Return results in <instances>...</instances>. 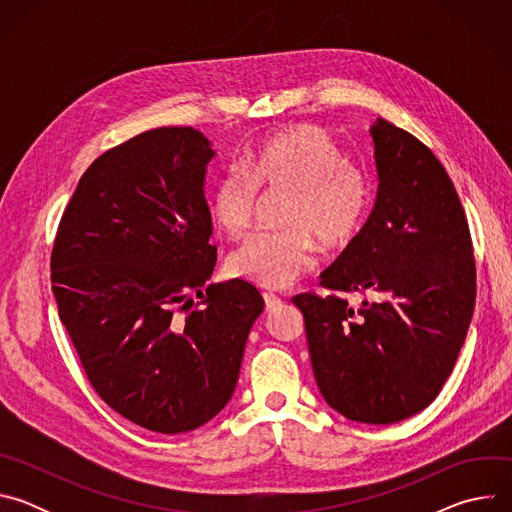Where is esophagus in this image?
<instances>
[{"label": "esophagus", "instance_id": "esophagus-1", "mask_svg": "<svg viewBox=\"0 0 512 512\" xmlns=\"http://www.w3.org/2000/svg\"><path fill=\"white\" fill-rule=\"evenodd\" d=\"M263 300H265V308L271 312V310H277V308H281V300L277 298V296H273V294H263Z\"/></svg>", "mask_w": 512, "mask_h": 512}]
</instances>
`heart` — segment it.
Segmentation results:
<instances>
[{
    "instance_id": "1",
    "label": "heart",
    "mask_w": 512,
    "mask_h": 512,
    "mask_svg": "<svg viewBox=\"0 0 512 512\" xmlns=\"http://www.w3.org/2000/svg\"><path fill=\"white\" fill-rule=\"evenodd\" d=\"M259 188L294 190L285 212L289 229L255 233L229 257V271L261 287L281 289L316 265L324 251L348 247L371 208L367 172L348 162L340 145L316 125L281 129L245 158V172L227 170L208 196L212 223L229 237L251 225Z\"/></svg>"
}]
</instances>
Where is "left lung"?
<instances>
[{
	"label": "left lung",
	"mask_w": 512,
	"mask_h": 512,
	"mask_svg": "<svg viewBox=\"0 0 512 512\" xmlns=\"http://www.w3.org/2000/svg\"><path fill=\"white\" fill-rule=\"evenodd\" d=\"M377 200L356 239L322 271L334 291H369L352 310L338 296L291 298L306 322L326 403L358 423L423 411L448 381L474 314L476 267L458 192L433 152L377 119Z\"/></svg>",
	"instance_id": "1"
}]
</instances>
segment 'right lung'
I'll use <instances>...</instances> for the list:
<instances>
[{"label":"right lung","mask_w":512,"mask_h":512,"mask_svg":"<svg viewBox=\"0 0 512 512\" xmlns=\"http://www.w3.org/2000/svg\"><path fill=\"white\" fill-rule=\"evenodd\" d=\"M214 154L192 127H158L105 152L72 194L50 261L60 322L93 389L168 435L231 401L265 306L243 279L202 294L216 263L204 198Z\"/></svg>","instance_id":"obj_1"}]
</instances>
